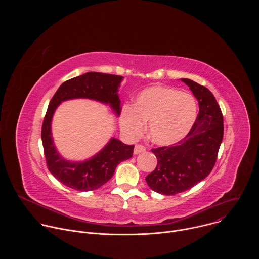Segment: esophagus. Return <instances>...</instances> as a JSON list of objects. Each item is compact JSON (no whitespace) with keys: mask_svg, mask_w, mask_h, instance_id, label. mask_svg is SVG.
<instances>
[{"mask_svg":"<svg viewBox=\"0 0 259 259\" xmlns=\"http://www.w3.org/2000/svg\"><path fill=\"white\" fill-rule=\"evenodd\" d=\"M145 146H143V145H141V144H136L135 146H134V155H138V154H140V153H143V152H145Z\"/></svg>","mask_w":259,"mask_h":259,"instance_id":"34e87169","label":"esophagus"}]
</instances>
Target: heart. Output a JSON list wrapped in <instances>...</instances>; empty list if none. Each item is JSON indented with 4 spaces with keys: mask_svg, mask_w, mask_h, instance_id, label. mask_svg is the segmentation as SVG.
<instances>
[{
    "mask_svg": "<svg viewBox=\"0 0 259 259\" xmlns=\"http://www.w3.org/2000/svg\"><path fill=\"white\" fill-rule=\"evenodd\" d=\"M195 97L167 86H153L140 91L133 105L122 109L120 124L132 138L141 135L149 122L152 140L160 145H172L186 137L197 120Z\"/></svg>",
    "mask_w": 259,
    "mask_h": 259,
    "instance_id": "1",
    "label": "heart"
}]
</instances>
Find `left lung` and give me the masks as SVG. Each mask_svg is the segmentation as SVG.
<instances>
[{
    "label": "left lung",
    "mask_w": 259,
    "mask_h": 259,
    "mask_svg": "<svg viewBox=\"0 0 259 259\" xmlns=\"http://www.w3.org/2000/svg\"><path fill=\"white\" fill-rule=\"evenodd\" d=\"M199 101L200 112L193 129L174 145L153 149L156 169L145 177L159 194L173 196L192 189L212 171L224 137V118L211 91L190 80L181 79Z\"/></svg>",
    "instance_id": "left-lung-1"
}]
</instances>
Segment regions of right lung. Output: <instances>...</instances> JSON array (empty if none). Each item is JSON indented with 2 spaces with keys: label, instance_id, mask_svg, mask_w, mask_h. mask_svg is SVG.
<instances>
[{
  "label": "right lung",
  "instance_id": "add662e5",
  "mask_svg": "<svg viewBox=\"0 0 259 259\" xmlns=\"http://www.w3.org/2000/svg\"><path fill=\"white\" fill-rule=\"evenodd\" d=\"M122 81V76L90 71L65 81L52 97L42 126V142L49 171L65 187L80 192L94 191L102 187L113 177L117 166L132 157L134 145L125 144L113 137L91 159L84 162L67 161L56 151L52 139L51 121L55 109L62 101L88 98L109 104L116 115L120 116L118 89Z\"/></svg>",
  "mask_w": 259,
  "mask_h": 259
}]
</instances>
